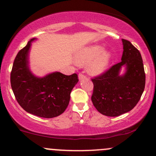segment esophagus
<instances>
[{
    "label": "esophagus",
    "instance_id": "esophagus-1",
    "mask_svg": "<svg viewBox=\"0 0 156 156\" xmlns=\"http://www.w3.org/2000/svg\"><path fill=\"white\" fill-rule=\"evenodd\" d=\"M78 78H79L80 80H81V79H84V78H87V76H86L83 73H79V75H78Z\"/></svg>",
    "mask_w": 156,
    "mask_h": 156
}]
</instances>
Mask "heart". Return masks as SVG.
Instances as JSON below:
<instances>
[{
  "instance_id": "obj_1",
  "label": "heart",
  "mask_w": 156,
  "mask_h": 156,
  "mask_svg": "<svg viewBox=\"0 0 156 156\" xmlns=\"http://www.w3.org/2000/svg\"><path fill=\"white\" fill-rule=\"evenodd\" d=\"M103 51V48L98 44L85 48L77 55V63L80 65L90 63L89 72L93 75L100 74L108 65L112 56L109 52Z\"/></svg>"
}]
</instances>
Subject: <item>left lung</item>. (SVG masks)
<instances>
[{
  "mask_svg": "<svg viewBox=\"0 0 156 156\" xmlns=\"http://www.w3.org/2000/svg\"><path fill=\"white\" fill-rule=\"evenodd\" d=\"M122 61L92 78V101L97 110L108 117H117L132 110L140 100L145 87V73L140 52L130 41L122 39ZM126 74L119 75L122 66Z\"/></svg>",
  "mask_w": 156,
  "mask_h": 156,
  "instance_id": "left-lung-1",
  "label": "left lung"
}]
</instances>
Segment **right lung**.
I'll return each instance as SVG.
<instances>
[{"label":"right lung","mask_w":156,"mask_h":156,"mask_svg":"<svg viewBox=\"0 0 156 156\" xmlns=\"http://www.w3.org/2000/svg\"><path fill=\"white\" fill-rule=\"evenodd\" d=\"M16 55L10 81L16 100L27 112L44 118L59 116L69 105L70 93L78 82L76 73L66 76L56 72L44 78L31 74L28 66V53L31 42Z\"/></svg>","instance_id":"right-lung-1"}]
</instances>
